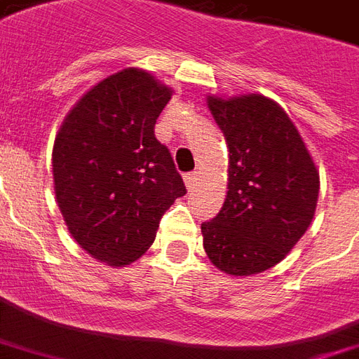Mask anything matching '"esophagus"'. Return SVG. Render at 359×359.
<instances>
[{
    "instance_id": "1",
    "label": "esophagus",
    "mask_w": 359,
    "mask_h": 359,
    "mask_svg": "<svg viewBox=\"0 0 359 359\" xmlns=\"http://www.w3.org/2000/svg\"><path fill=\"white\" fill-rule=\"evenodd\" d=\"M196 180H198V171H191V173L184 175V182H186V186H188V188H194Z\"/></svg>"
}]
</instances>
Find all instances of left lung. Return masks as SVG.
<instances>
[{
  "mask_svg": "<svg viewBox=\"0 0 359 359\" xmlns=\"http://www.w3.org/2000/svg\"><path fill=\"white\" fill-rule=\"evenodd\" d=\"M229 149L228 196L201 224L203 248L224 273L248 277L277 265L313 222L320 177L283 107L264 95L209 97Z\"/></svg>",
  "mask_w": 359,
  "mask_h": 359,
  "instance_id": "8db88e82",
  "label": "left lung"
}]
</instances>
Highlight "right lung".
<instances>
[{
	"instance_id": "add662e5",
	"label": "right lung",
	"mask_w": 359,
	"mask_h": 359,
	"mask_svg": "<svg viewBox=\"0 0 359 359\" xmlns=\"http://www.w3.org/2000/svg\"><path fill=\"white\" fill-rule=\"evenodd\" d=\"M169 100L168 86L130 67L82 95L56 135L58 207L73 239L100 262L120 267L143 256L161 216L186 194L154 135Z\"/></svg>"
}]
</instances>
